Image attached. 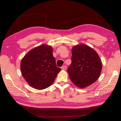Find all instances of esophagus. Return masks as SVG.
Wrapping results in <instances>:
<instances>
[{
    "instance_id": "1",
    "label": "esophagus",
    "mask_w": 121,
    "mask_h": 121,
    "mask_svg": "<svg viewBox=\"0 0 121 121\" xmlns=\"http://www.w3.org/2000/svg\"><path fill=\"white\" fill-rule=\"evenodd\" d=\"M61 69L63 70H66L67 69V66H63L62 67H61Z\"/></svg>"
}]
</instances>
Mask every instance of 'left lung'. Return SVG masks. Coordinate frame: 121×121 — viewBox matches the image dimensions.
I'll return each instance as SVG.
<instances>
[{"label":"left lung","mask_w":121,"mask_h":121,"mask_svg":"<svg viewBox=\"0 0 121 121\" xmlns=\"http://www.w3.org/2000/svg\"><path fill=\"white\" fill-rule=\"evenodd\" d=\"M101 69L100 58L92 48L85 44L72 48L71 64L67 72L71 81L78 87L84 88L94 83Z\"/></svg>","instance_id":"1"}]
</instances>
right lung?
<instances>
[{"label": "right lung", "mask_w": 121, "mask_h": 121, "mask_svg": "<svg viewBox=\"0 0 121 121\" xmlns=\"http://www.w3.org/2000/svg\"><path fill=\"white\" fill-rule=\"evenodd\" d=\"M52 52L51 47L43 44L30 51L22 59V76L31 86L43 90L54 81L61 69L56 66Z\"/></svg>", "instance_id": "obj_1"}]
</instances>
